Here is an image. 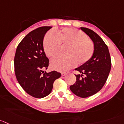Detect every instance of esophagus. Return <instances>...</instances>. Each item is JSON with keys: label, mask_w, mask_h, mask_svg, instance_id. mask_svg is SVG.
Returning a JSON list of instances; mask_svg holds the SVG:
<instances>
[{"label": "esophagus", "mask_w": 124, "mask_h": 124, "mask_svg": "<svg viewBox=\"0 0 124 124\" xmlns=\"http://www.w3.org/2000/svg\"><path fill=\"white\" fill-rule=\"evenodd\" d=\"M67 74H68V73H66V72H62V73H61V75H62V76H65V75H66Z\"/></svg>", "instance_id": "obj_1"}]
</instances>
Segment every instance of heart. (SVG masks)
Here are the masks:
<instances>
[{
    "instance_id": "obj_1",
    "label": "heart",
    "mask_w": 124,
    "mask_h": 124,
    "mask_svg": "<svg viewBox=\"0 0 124 124\" xmlns=\"http://www.w3.org/2000/svg\"><path fill=\"white\" fill-rule=\"evenodd\" d=\"M62 46H68L66 56H56L51 60V66L59 71H66L78 64H83L89 61L94 51L93 42L85 33L73 28H64L55 34L49 31L43 41L44 52L49 57L59 53Z\"/></svg>"
}]
</instances>
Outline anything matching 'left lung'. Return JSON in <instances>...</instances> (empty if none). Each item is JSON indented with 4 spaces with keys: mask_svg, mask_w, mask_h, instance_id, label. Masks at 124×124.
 <instances>
[{
    "mask_svg": "<svg viewBox=\"0 0 124 124\" xmlns=\"http://www.w3.org/2000/svg\"><path fill=\"white\" fill-rule=\"evenodd\" d=\"M94 42V51L91 58L75 70L76 82L70 86L74 94L82 98L91 96L99 91L107 82L111 68L108 46L97 34L91 29L81 27Z\"/></svg>",
    "mask_w": 124,
    "mask_h": 124,
    "instance_id": "8db88e82",
    "label": "left lung"
}]
</instances>
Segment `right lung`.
<instances>
[{"label":"right lung","instance_id":"add662e5","mask_svg":"<svg viewBox=\"0 0 124 124\" xmlns=\"http://www.w3.org/2000/svg\"><path fill=\"white\" fill-rule=\"evenodd\" d=\"M52 27H41L30 31L21 41L15 56V71L23 90L35 98H43L51 93L55 80L61 77L54 70L47 73L49 61L43 49V39Z\"/></svg>","mask_w":124,"mask_h":124}]
</instances>
